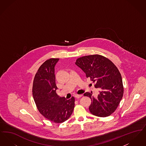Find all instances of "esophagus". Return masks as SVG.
<instances>
[{"label":"esophagus","mask_w":146,"mask_h":146,"mask_svg":"<svg viewBox=\"0 0 146 146\" xmlns=\"http://www.w3.org/2000/svg\"><path fill=\"white\" fill-rule=\"evenodd\" d=\"M83 95H75V97L76 98H80V97H82Z\"/></svg>","instance_id":"34e87169"}]
</instances>
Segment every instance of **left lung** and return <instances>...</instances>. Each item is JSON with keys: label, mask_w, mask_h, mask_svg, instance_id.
I'll return each instance as SVG.
<instances>
[{"label": "left lung", "mask_w": 146, "mask_h": 146, "mask_svg": "<svg viewBox=\"0 0 146 146\" xmlns=\"http://www.w3.org/2000/svg\"><path fill=\"white\" fill-rule=\"evenodd\" d=\"M76 64L87 78H90L95 88L100 90L97 97H94L90 92L84 94L91 100V113L100 117L111 115L117 110L124 94L122 78L118 68L110 60L98 54L79 57Z\"/></svg>", "instance_id": "left-lung-1"}]
</instances>
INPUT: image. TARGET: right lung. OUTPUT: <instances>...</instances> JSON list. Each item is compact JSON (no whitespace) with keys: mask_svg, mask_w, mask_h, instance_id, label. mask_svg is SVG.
Returning <instances> with one entry per match:
<instances>
[{"mask_svg":"<svg viewBox=\"0 0 146 146\" xmlns=\"http://www.w3.org/2000/svg\"><path fill=\"white\" fill-rule=\"evenodd\" d=\"M59 58H51L42 64L35 75L32 94L38 110L45 118L62 123L72 115L75 98L66 100L56 94L55 66Z\"/></svg>","mask_w":146,"mask_h":146,"instance_id":"right-lung-1","label":"right lung"}]
</instances>
